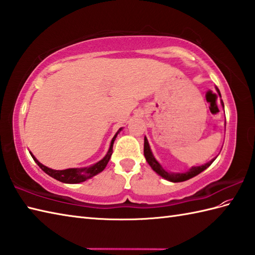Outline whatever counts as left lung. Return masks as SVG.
Instances as JSON below:
<instances>
[{"label": "left lung", "mask_w": 255, "mask_h": 255, "mask_svg": "<svg viewBox=\"0 0 255 255\" xmlns=\"http://www.w3.org/2000/svg\"><path fill=\"white\" fill-rule=\"evenodd\" d=\"M216 91H217L218 95L221 97L220 91H219V89L217 88V86H216ZM220 103H221V105H223V107H224L223 100L220 101ZM143 154H144L145 160H147V162H148V164L151 166V169H152L156 173V174H159L161 177H163L164 180L173 182V183H178V182L187 181V180H189V178H192L194 176L198 175L199 173H202L203 171H205L206 169H207V167L216 160V158H217V156H216V158L211 159L209 162H207V163H205L203 165L192 166L191 169L187 170L186 172H167L166 170L163 169V166H162L159 163V162L156 161V159L154 158L152 151H151V149H150V144L148 142L147 137H144Z\"/></svg>", "instance_id": "obj_1"}]
</instances>
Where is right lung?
<instances>
[{
  "instance_id": "obj_1",
  "label": "right lung",
  "mask_w": 255,
  "mask_h": 255,
  "mask_svg": "<svg viewBox=\"0 0 255 255\" xmlns=\"http://www.w3.org/2000/svg\"><path fill=\"white\" fill-rule=\"evenodd\" d=\"M123 128H119L118 131L115 133V136L113 137L112 141H111V145H110V149H108L107 153L105 154L104 158L102 160H100L99 162H96V163L92 164L90 166H86V167H73V169H67V170H53L50 169V167H48L44 164H41L39 161H38L35 155L32 154L31 152L30 155L32 156V159L36 162V163L39 165L40 169L44 171L45 173H47L48 175L56 178L57 181L59 182H62V183H67V184H78L81 182H84L86 180H89V178L95 176L96 174H99L103 170L105 169L108 161H110L112 153H113V144L114 141H115V139L117 137V134L122 131Z\"/></svg>"
}]
</instances>
